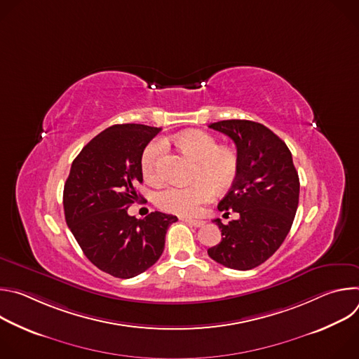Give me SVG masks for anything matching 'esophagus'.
Listing matches in <instances>:
<instances>
[{"label":"esophagus","mask_w":359,"mask_h":359,"mask_svg":"<svg viewBox=\"0 0 359 359\" xmlns=\"http://www.w3.org/2000/svg\"><path fill=\"white\" fill-rule=\"evenodd\" d=\"M186 223H189L190 226H193V227H201V226H204V222L203 220H194V219H183Z\"/></svg>","instance_id":"obj_1"}]
</instances>
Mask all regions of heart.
<instances>
[{"instance_id": "1", "label": "heart", "mask_w": 359, "mask_h": 359, "mask_svg": "<svg viewBox=\"0 0 359 359\" xmlns=\"http://www.w3.org/2000/svg\"><path fill=\"white\" fill-rule=\"evenodd\" d=\"M173 142L187 156L197 162L190 186H169L161 190L155 201L158 208L179 216H194L201 204L209 203L219 190L229 189L238 175V156L236 150L227 146H219V140L204 130H184L175 135ZM166 144L162 139H155L144 147L140 168L147 180L158 182L162 179L161 159Z\"/></svg>"}]
</instances>
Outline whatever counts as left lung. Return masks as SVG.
I'll list each match as a JSON object with an SVG mask.
<instances>
[{"label":"left lung","mask_w":359,"mask_h":359,"mask_svg":"<svg viewBox=\"0 0 359 359\" xmlns=\"http://www.w3.org/2000/svg\"><path fill=\"white\" fill-rule=\"evenodd\" d=\"M209 128L227 135L237 147L238 175L219 203L238 220L223 224L222 241L209 248L219 264L245 271L263 264L285 240L298 208L299 179L287 144L269 128L252 121H220Z\"/></svg>","instance_id":"1"}]
</instances>
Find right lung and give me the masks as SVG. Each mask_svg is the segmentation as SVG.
Instances as JSON below:
<instances>
[{"label": "right lung", "instance_id": "right-lung-1", "mask_svg": "<svg viewBox=\"0 0 359 359\" xmlns=\"http://www.w3.org/2000/svg\"><path fill=\"white\" fill-rule=\"evenodd\" d=\"M161 132L137 123L114 125L95 136L75 158L64 187L68 227L88 260L118 278H132L155 264L176 216L128 215L143 182L140 158Z\"/></svg>", "mask_w": 359, "mask_h": 359}]
</instances>
